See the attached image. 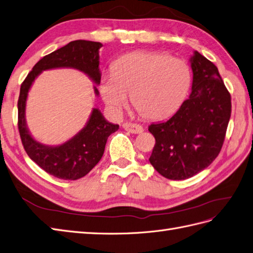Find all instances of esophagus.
I'll use <instances>...</instances> for the list:
<instances>
[{
	"label": "esophagus",
	"instance_id": "esophagus-1",
	"mask_svg": "<svg viewBox=\"0 0 253 253\" xmlns=\"http://www.w3.org/2000/svg\"><path fill=\"white\" fill-rule=\"evenodd\" d=\"M123 128H125L126 131L130 132V133H133V134H140L143 133L144 128L141 126L137 125V123H131V122H126L123 123Z\"/></svg>",
	"mask_w": 253,
	"mask_h": 253
}]
</instances>
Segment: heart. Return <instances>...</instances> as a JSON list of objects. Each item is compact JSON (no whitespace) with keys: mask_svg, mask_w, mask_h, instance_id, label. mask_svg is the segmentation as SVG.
<instances>
[{"mask_svg":"<svg viewBox=\"0 0 253 253\" xmlns=\"http://www.w3.org/2000/svg\"><path fill=\"white\" fill-rule=\"evenodd\" d=\"M190 84V69L182 60L162 52L134 51L116 61L113 73L101 80L100 93L114 115L122 112L131 94L141 117L161 120L179 109Z\"/></svg>","mask_w":253,"mask_h":253,"instance_id":"1","label":"heart"}]
</instances>
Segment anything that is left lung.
<instances>
[{"instance_id": "1", "label": "left lung", "mask_w": 253, "mask_h": 253, "mask_svg": "<svg viewBox=\"0 0 253 253\" xmlns=\"http://www.w3.org/2000/svg\"><path fill=\"white\" fill-rule=\"evenodd\" d=\"M190 63L193 82L189 98L168 121L148 127L156 138L149 161L171 180L188 179L212 163L231 117V95L217 66L198 51Z\"/></svg>"}]
</instances>
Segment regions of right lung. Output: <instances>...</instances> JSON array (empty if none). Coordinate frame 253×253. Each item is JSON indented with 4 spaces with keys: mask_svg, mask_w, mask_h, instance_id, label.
<instances>
[{
    "mask_svg": "<svg viewBox=\"0 0 253 253\" xmlns=\"http://www.w3.org/2000/svg\"><path fill=\"white\" fill-rule=\"evenodd\" d=\"M103 45L98 42L73 41L64 47L45 55L36 63L20 87L18 100V128L24 150L31 160L46 173L64 180H76L87 175L103 157L107 138L119 128L108 122L97 108L92 109L87 125L75 136L59 146L42 145L31 136L26 122L29 90L42 71L70 67L82 71L95 84L101 83L100 55ZM94 93L98 90L94 87Z\"/></svg>",
    "mask_w": 253,
    "mask_h": 253,
    "instance_id": "right-lung-1",
    "label": "right lung"
}]
</instances>
